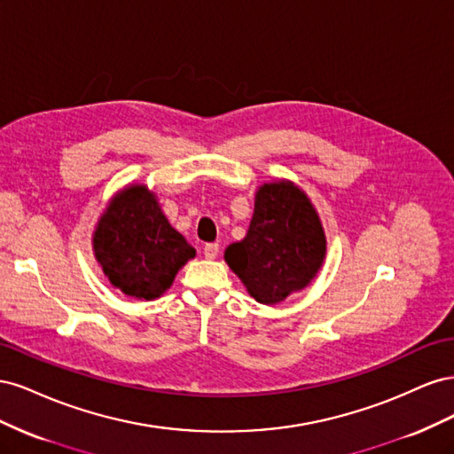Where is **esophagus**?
<instances>
[{
  "mask_svg": "<svg viewBox=\"0 0 454 454\" xmlns=\"http://www.w3.org/2000/svg\"><path fill=\"white\" fill-rule=\"evenodd\" d=\"M202 254H204V257H206V259H215V257H217V254H219V244H217V242L206 244Z\"/></svg>",
  "mask_w": 454,
  "mask_h": 454,
  "instance_id": "obj_1",
  "label": "esophagus"
}]
</instances>
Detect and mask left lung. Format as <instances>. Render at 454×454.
Listing matches in <instances>:
<instances>
[{"instance_id":"8db88e82","label":"left lung","mask_w":454,"mask_h":454,"mask_svg":"<svg viewBox=\"0 0 454 454\" xmlns=\"http://www.w3.org/2000/svg\"><path fill=\"white\" fill-rule=\"evenodd\" d=\"M325 252V231L309 195L290 180H274L257 187L248 232L223 257L257 303L278 305L316 278Z\"/></svg>"}]
</instances>
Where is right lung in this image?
Instances as JSON below:
<instances>
[{"label":"right lung","mask_w":454,"mask_h":454,"mask_svg":"<svg viewBox=\"0 0 454 454\" xmlns=\"http://www.w3.org/2000/svg\"><path fill=\"white\" fill-rule=\"evenodd\" d=\"M92 252L109 284L145 301L167 292L177 270L197 255L145 184H129L109 199L92 231Z\"/></svg>","instance_id":"right-lung-1"}]
</instances>
